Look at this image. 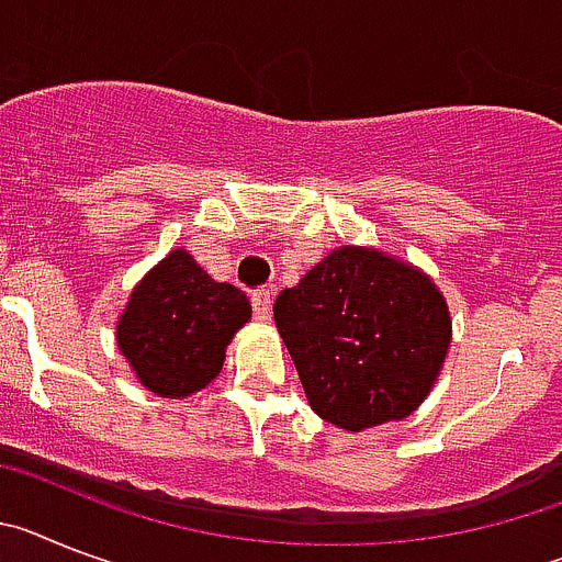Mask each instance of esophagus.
Returning <instances> with one entry per match:
<instances>
[{
  "label": "esophagus",
  "mask_w": 562,
  "mask_h": 562,
  "mask_svg": "<svg viewBox=\"0 0 562 562\" xmlns=\"http://www.w3.org/2000/svg\"><path fill=\"white\" fill-rule=\"evenodd\" d=\"M251 308H254V319L271 322V314H274V294L266 291V288H262V291H254Z\"/></svg>",
  "instance_id": "esophagus-1"
}]
</instances>
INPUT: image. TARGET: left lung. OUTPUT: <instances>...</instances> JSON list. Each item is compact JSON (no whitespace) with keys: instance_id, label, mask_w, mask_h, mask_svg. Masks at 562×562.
I'll use <instances>...</instances> for the list:
<instances>
[{"instance_id":"8db88e82","label":"left lung","mask_w":562,"mask_h":562,"mask_svg":"<svg viewBox=\"0 0 562 562\" xmlns=\"http://www.w3.org/2000/svg\"><path fill=\"white\" fill-rule=\"evenodd\" d=\"M311 409L348 432L413 416L452 341L441 288L413 262L339 246L274 302Z\"/></svg>"}]
</instances>
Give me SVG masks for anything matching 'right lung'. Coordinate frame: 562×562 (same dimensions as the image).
<instances>
[{
  "mask_svg": "<svg viewBox=\"0 0 562 562\" xmlns=\"http://www.w3.org/2000/svg\"><path fill=\"white\" fill-rule=\"evenodd\" d=\"M248 319L240 288L212 280L187 248H175L133 288L115 341L149 393L187 398L217 379L228 341Z\"/></svg>",
  "mask_w": 562,
  "mask_h": 562,
  "instance_id": "right-lung-1",
  "label": "right lung"
}]
</instances>
